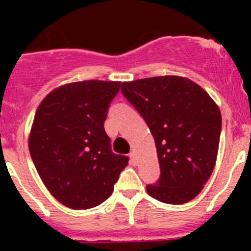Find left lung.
<instances>
[{
	"label": "left lung",
	"instance_id": "left-lung-1",
	"mask_svg": "<svg viewBox=\"0 0 251 251\" xmlns=\"http://www.w3.org/2000/svg\"><path fill=\"white\" fill-rule=\"evenodd\" d=\"M121 83L85 80L59 86L37 106L28 150L52 196L73 210L100 205L112 195L128 157L115 153L104 122Z\"/></svg>",
	"mask_w": 251,
	"mask_h": 251
}]
</instances>
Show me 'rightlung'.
Listing matches in <instances>:
<instances>
[{
	"mask_svg": "<svg viewBox=\"0 0 251 251\" xmlns=\"http://www.w3.org/2000/svg\"><path fill=\"white\" fill-rule=\"evenodd\" d=\"M122 93L145 119L154 139L161 175L147 186L171 205L194 200L216 165L221 113L210 95L187 77L154 76L127 83Z\"/></svg>",
	"mask_w": 251,
	"mask_h": 251,
	"instance_id": "right-lung-1",
	"label": "right lung"
}]
</instances>
